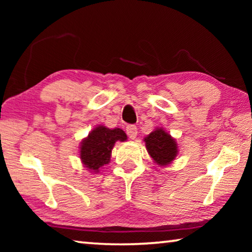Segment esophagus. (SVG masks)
<instances>
[{"mask_svg": "<svg viewBox=\"0 0 252 252\" xmlns=\"http://www.w3.org/2000/svg\"><path fill=\"white\" fill-rule=\"evenodd\" d=\"M126 134L129 135L130 139H135L136 134H138V129H136V126L133 125H130L126 126Z\"/></svg>", "mask_w": 252, "mask_h": 252, "instance_id": "34e87169", "label": "esophagus"}]
</instances>
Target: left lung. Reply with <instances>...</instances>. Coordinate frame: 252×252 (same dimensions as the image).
I'll return each mask as SVG.
<instances>
[{
  "mask_svg": "<svg viewBox=\"0 0 252 252\" xmlns=\"http://www.w3.org/2000/svg\"><path fill=\"white\" fill-rule=\"evenodd\" d=\"M146 148L149 155L157 164L164 167L170 164L176 159L178 155V146L174 140L168 132L163 129H157L152 131L150 134L144 138Z\"/></svg>",
  "mask_w": 252,
  "mask_h": 252,
  "instance_id": "obj_1",
  "label": "left lung"
}]
</instances>
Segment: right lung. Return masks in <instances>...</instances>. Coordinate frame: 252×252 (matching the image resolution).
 Returning a JSON list of instances; mask_svg holds the SVG:
<instances>
[{
	"label": "right lung",
	"mask_w": 252,
	"mask_h": 252,
	"mask_svg": "<svg viewBox=\"0 0 252 252\" xmlns=\"http://www.w3.org/2000/svg\"><path fill=\"white\" fill-rule=\"evenodd\" d=\"M125 131L116 127L109 129L99 126L93 129L80 146V159L91 172H99V169L108 164L111 152L117 141H126Z\"/></svg>",
	"instance_id": "right-lung-1"
}]
</instances>
